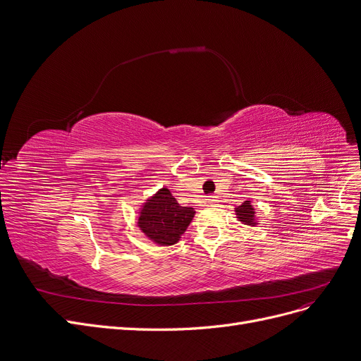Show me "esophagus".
Returning <instances> with one entry per match:
<instances>
[{"mask_svg":"<svg viewBox=\"0 0 361 361\" xmlns=\"http://www.w3.org/2000/svg\"><path fill=\"white\" fill-rule=\"evenodd\" d=\"M207 202H208V205H217L219 204V197L216 195H211V196H208Z\"/></svg>","mask_w":361,"mask_h":361,"instance_id":"34e87169","label":"esophagus"}]
</instances>
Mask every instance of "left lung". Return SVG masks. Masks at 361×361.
Listing matches in <instances>:
<instances>
[{"label": "left lung", "mask_w": 361, "mask_h": 361, "mask_svg": "<svg viewBox=\"0 0 361 361\" xmlns=\"http://www.w3.org/2000/svg\"><path fill=\"white\" fill-rule=\"evenodd\" d=\"M235 212H236V219L244 223V224H248V226H256V209L252 208L251 202L250 201H245L243 202L239 207L235 208Z\"/></svg>", "instance_id": "left-lung-1"}]
</instances>
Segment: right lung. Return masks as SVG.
<instances>
[{
    "mask_svg": "<svg viewBox=\"0 0 361 361\" xmlns=\"http://www.w3.org/2000/svg\"><path fill=\"white\" fill-rule=\"evenodd\" d=\"M193 216V208L181 207L171 192L164 188L154 196L147 199L140 212L138 226L153 243L159 245H172L178 243Z\"/></svg>",
    "mask_w": 361,
    "mask_h": 361,
    "instance_id": "add662e5",
    "label": "right lung"
}]
</instances>
